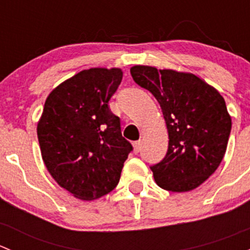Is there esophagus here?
<instances>
[{
	"label": "esophagus",
	"mask_w": 250,
	"mask_h": 250,
	"mask_svg": "<svg viewBox=\"0 0 250 250\" xmlns=\"http://www.w3.org/2000/svg\"><path fill=\"white\" fill-rule=\"evenodd\" d=\"M133 147H134V152L135 153L140 152V150H141V140L134 141V143H133Z\"/></svg>",
	"instance_id": "esophagus-1"
}]
</instances>
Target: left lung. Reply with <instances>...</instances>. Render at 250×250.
<instances>
[{
	"instance_id": "8db88e82",
	"label": "left lung",
	"mask_w": 250,
	"mask_h": 250,
	"mask_svg": "<svg viewBox=\"0 0 250 250\" xmlns=\"http://www.w3.org/2000/svg\"><path fill=\"white\" fill-rule=\"evenodd\" d=\"M135 83L157 99L168 129L166 157L152 166L163 190L186 192L209 178L223 161L231 132V116L223 95L190 72L134 65Z\"/></svg>"
}]
</instances>
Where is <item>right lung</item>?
<instances>
[{"mask_svg":"<svg viewBox=\"0 0 250 250\" xmlns=\"http://www.w3.org/2000/svg\"><path fill=\"white\" fill-rule=\"evenodd\" d=\"M122 76L118 67L82 70L49 93L37 123L47 170L78 200L111 192L133 148L107 105Z\"/></svg>","mask_w":250,"mask_h":250,"instance_id":"1","label":"right lung"}]
</instances>
